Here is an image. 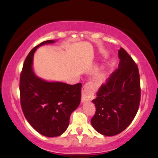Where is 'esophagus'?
Masks as SVG:
<instances>
[{
  "instance_id": "34e87169",
  "label": "esophagus",
  "mask_w": 158,
  "mask_h": 158,
  "mask_svg": "<svg viewBox=\"0 0 158 158\" xmlns=\"http://www.w3.org/2000/svg\"><path fill=\"white\" fill-rule=\"evenodd\" d=\"M94 92L93 88L89 85L86 84L82 87L81 89V102H87L90 101L94 99Z\"/></svg>"
}]
</instances>
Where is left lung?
<instances>
[{"instance_id":"8db88e82","label":"left lung","mask_w":158,"mask_h":158,"mask_svg":"<svg viewBox=\"0 0 158 158\" xmlns=\"http://www.w3.org/2000/svg\"><path fill=\"white\" fill-rule=\"evenodd\" d=\"M119 63L99 88L95 104L96 114L91 119L94 129L105 136L121 133L131 124L140 101V85L137 65L124 49L118 51Z\"/></svg>"}]
</instances>
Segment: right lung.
Returning a JSON list of instances; mask_svg holds the SVG:
<instances>
[{"label":"right lung","instance_id":"right-lung-1","mask_svg":"<svg viewBox=\"0 0 158 158\" xmlns=\"http://www.w3.org/2000/svg\"><path fill=\"white\" fill-rule=\"evenodd\" d=\"M48 40L35 47L25 59L20 77V96L27 120L41 135L54 137L62 135L70 117L80 104L81 83L71 85L49 81L35 75L32 68L33 56L39 47L53 44Z\"/></svg>","mask_w":158,"mask_h":158}]
</instances>
